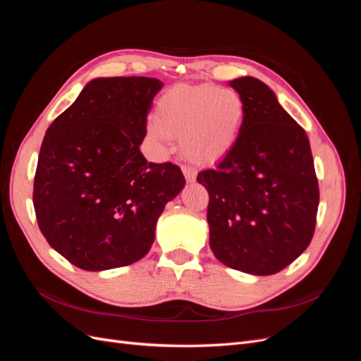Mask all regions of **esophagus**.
Instances as JSON below:
<instances>
[{"label":"esophagus","mask_w":361,"mask_h":361,"mask_svg":"<svg viewBox=\"0 0 361 361\" xmlns=\"http://www.w3.org/2000/svg\"><path fill=\"white\" fill-rule=\"evenodd\" d=\"M182 171H183L185 179H187L188 182H194L195 176H197V170H195L191 166H187V164H185V166H182Z\"/></svg>","instance_id":"34e87169"}]
</instances>
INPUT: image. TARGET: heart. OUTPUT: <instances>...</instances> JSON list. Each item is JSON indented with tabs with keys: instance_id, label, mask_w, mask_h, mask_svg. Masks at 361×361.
Wrapping results in <instances>:
<instances>
[{
	"instance_id": "b5f03b06",
	"label": "heart",
	"mask_w": 361,
	"mask_h": 361,
	"mask_svg": "<svg viewBox=\"0 0 361 361\" xmlns=\"http://www.w3.org/2000/svg\"><path fill=\"white\" fill-rule=\"evenodd\" d=\"M245 118L243 96L214 84L174 85L155 106L147 135L161 146L182 138V150L199 164H214L236 145Z\"/></svg>"
}]
</instances>
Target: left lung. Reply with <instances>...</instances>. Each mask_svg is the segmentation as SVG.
<instances>
[{
  "label": "left lung",
  "mask_w": 361,
  "mask_h": 361,
  "mask_svg": "<svg viewBox=\"0 0 361 361\" xmlns=\"http://www.w3.org/2000/svg\"><path fill=\"white\" fill-rule=\"evenodd\" d=\"M245 118L236 145L215 169L202 170L215 257L233 269L271 276L309 247L319 187L305 130L253 76L228 82Z\"/></svg>",
  "instance_id": "8db88e82"
}]
</instances>
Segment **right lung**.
Here are the masks:
<instances>
[{"label": "right lung", "instance_id": "obj_1", "mask_svg": "<svg viewBox=\"0 0 361 361\" xmlns=\"http://www.w3.org/2000/svg\"><path fill=\"white\" fill-rule=\"evenodd\" d=\"M162 82L97 78L48 128L32 204L48 244L85 271L147 255L166 203L185 187L176 164L147 162L140 145Z\"/></svg>", "mask_w": 361, "mask_h": 361}]
</instances>
